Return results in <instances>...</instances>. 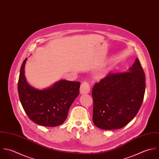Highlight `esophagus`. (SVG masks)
<instances>
[{"mask_svg": "<svg viewBox=\"0 0 159 159\" xmlns=\"http://www.w3.org/2000/svg\"><path fill=\"white\" fill-rule=\"evenodd\" d=\"M90 91V87L88 82L84 81L82 83L80 88V92L81 94H87Z\"/></svg>", "mask_w": 159, "mask_h": 159, "instance_id": "34e87169", "label": "esophagus"}]
</instances>
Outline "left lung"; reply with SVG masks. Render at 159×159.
<instances>
[{"instance_id":"left-lung-1","label":"left lung","mask_w":159,"mask_h":159,"mask_svg":"<svg viewBox=\"0 0 159 159\" xmlns=\"http://www.w3.org/2000/svg\"><path fill=\"white\" fill-rule=\"evenodd\" d=\"M146 77L138 58L128 72L109 73L92 90L93 122L102 129L125 127L136 116L143 99Z\"/></svg>"}]
</instances>
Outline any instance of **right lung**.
Returning a JSON list of instances; mask_svg holds the SVG:
<instances>
[{
    "mask_svg": "<svg viewBox=\"0 0 159 159\" xmlns=\"http://www.w3.org/2000/svg\"><path fill=\"white\" fill-rule=\"evenodd\" d=\"M22 63L18 84L21 105L29 118L36 124L57 127L66 120L69 109L79 94V82L60 80L53 87L39 90L31 87L26 80L25 66Z\"/></svg>",
    "mask_w": 159,
    "mask_h": 159,
    "instance_id": "1",
    "label": "right lung"
}]
</instances>
